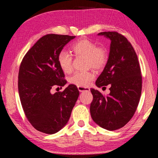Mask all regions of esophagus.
<instances>
[{
  "mask_svg": "<svg viewBox=\"0 0 158 158\" xmlns=\"http://www.w3.org/2000/svg\"><path fill=\"white\" fill-rule=\"evenodd\" d=\"M78 89L80 92L84 91H90V89L89 87H84V86H78Z\"/></svg>",
  "mask_w": 158,
  "mask_h": 158,
  "instance_id": "34e87169",
  "label": "esophagus"
}]
</instances>
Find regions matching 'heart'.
<instances>
[{
  "label": "heart",
  "instance_id": "b5f03b06",
  "mask_svg": "<svg viewBox=\"0 0 158 158\" xmlns=\"http://www.w3.org/2000/svg\"><path fill=\"white\" fill-rule=\"evenodd\" d=\"M75 56L86 58L88 68L95 69L103 68L108 60V52L105 47H98L94 42L88 39H82L74 42L70 47ZM58 63L60 68L65 73H71L73 69V57L69 53L62 51L58 56ZM92 72H76L69 78V82L77 86H87L94 79Z\"/></svg>",
  "mask_w": 158,
  "mask_h": 158
}]
</instances>
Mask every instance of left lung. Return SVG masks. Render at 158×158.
<instances>
[{"label": "left lung", "mask_w": 158, "mask_h": 158, "mask_svg": "<svg viewBox=\"0 0 158 158\" xmlns=\"http://www.w3.org/2000/svg\"><path fill=\"white\" fill-rule=\"evenodd\" d=\"M111 40L110 52L105 69L96 80L98 87L109 84L110 93L103 95L90 89L93 101L90 111L93 121L108 130L125 126L135 114L139 102L142 76L138 58L130 42L116 31L102 32Z\"/></svg>", "instance_id": "1"}]
</instances>
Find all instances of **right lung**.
I'll list each match as a JSON object with an SVG mask.
<instances>
[{
    "label": "right lung",
    "mask_w": 158,
    "mask_h": 158,
    "mask_svg": "<svg viewBox=\"0 0 158 158\" xmlns=\"http://www.w3.org/2000/svg\"><path fill=\"white\" fill-rule=\"evenodd\" d=\"M75 36L48 34L42 37L26 53L18 76V89L26 118L37 130L54 134L65 126L78 99L75 85L62 92L51 93L67 81L58 63L63 48Z\"/></svg>",
    "instance_id": "1"
}]
</instances>
